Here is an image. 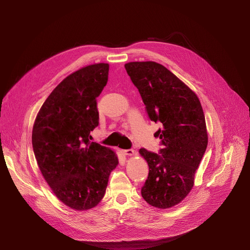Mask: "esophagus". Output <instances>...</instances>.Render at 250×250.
I'll return each instance as SVG.
<instances>
[{"instance_id":"34e87169","label":"esophagus","mask_w":250,"mask_h":250,"mask_svg":"<svg viewBox=\"0 0 250 250\" xmlns=\"http://www.w3.org/2000/svg\"><path fill=\"white\" fill-rule=\"evenodd\" d=\"M124 153H125V155H127V156H132V155L135 154V151H134L133 149H127V150H125Z\"/></svg>"}]
</instances>
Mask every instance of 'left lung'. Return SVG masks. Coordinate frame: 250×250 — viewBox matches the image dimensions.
Returning <instances> with one entry per match:
<instances>
[{"mask_svg": "<svg viewBox=\"0 0 250 250\" xmlns=\"http://www.w3.org/2000/svg\"><path fill=\"white\" fill-rule=\"evenodd\" d=\"M138 88L152 122L162 128L159 154L140 149L149 165V175L141 193L149 205L168 208L180 203L193 187V179L208 146L205 114L201 102L185 83L155 62L125 64Z\"/></svg>", "mask_w": 250, "mask_h": 250, "instance_id": "obj_1", "label": "left lung"}]
</instances>
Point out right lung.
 <instances>
[{
	"mask_svg": "<svg viewBox=\"0 0 250 250\" xmlns=\"http://www.w3.org/2000/svg\"><path fill=\"white\" fill-rule=\"evenodd\" d=\"M108 71V63H95L63 79L42 104L32 129L33 152L45 181L77 211L98 205L118 164L111 149L90 141L99 124L96 98Z\"/></svg>",
	"mask_w": 250,
	"mask_h": 250,
	"instance_id": "right-lung-1",
	"label": "right lung"
}]
</instances>
